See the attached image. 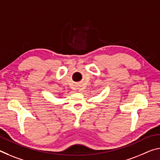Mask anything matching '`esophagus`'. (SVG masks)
I'll return each instance as SVG.
<instances>
[{
    "mask_svg": "<svg viewBox=\"0 0 160 160\" xmlns=\"http://www.w3.org/2000/svg\"><path fill=\"white\" fill-rule=\"evenodd\" d=\"M78 89H79V88H78Z\"/></svg>",
    "mask_w": 160,
    "mask_h": 160,
    "instance_id": "1",
    "label": "esophagus"
}]
</instances>
